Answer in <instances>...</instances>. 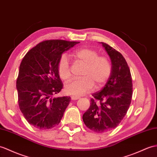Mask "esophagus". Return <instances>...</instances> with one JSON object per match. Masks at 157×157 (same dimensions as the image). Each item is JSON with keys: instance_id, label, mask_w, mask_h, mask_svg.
I'll return each mask as SVG.
<instances>
[{"instance_id": "obj_1", "label": "esophagus", "mask_w": 157, "mask_h": 157, "mask_svg": "<svg viewBox=\"0 0 157 157\" xmlns=\"http://www.w3.org/2000/svg\"><path fill=\"white\" fill-rule=\"evenodd\" d=\"M79 97H76V96H71V99L72 100H78L79 99Z\"/></svg>"}]
</instances>
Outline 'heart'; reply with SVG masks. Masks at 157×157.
<instances>
[{
    "mask_svg": "<svg viewBox=\"0 0 157 157\" xmlns=\"http://www.w3.org/2000/svg\"><path fill=\"white\" fill-rule=\"evenodd\" d=\"M74 59L84 65L82 77L73 79L65 84V92L69 95L80 96L94 90V83L97 87L102 86L110 78L112 65L110 60L105 57H100L96 51L83 47L75 50L72 53ZM58 73L59 77L65 82L71 78V73L70 62L66 56H62L58 63Z\"/></svg>",
    "mask_w": 157,
    "mask_h": 157,
    "instance_id": "1",
    "label": "heart"
}]
</instances>
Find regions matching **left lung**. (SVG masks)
Instances as JSON below:
<instances>
[{
  "mask_svg": "<svg viewBox=\"0 0 157 157\" xmlns=\"http://www.w3.org/2000/svg\"><path fill=\"white\" fill-rule=\"evenodd\" d=\"M100 43L110 58L112 73L103 88L92 94L94 98L82 117L87 128L97 133L108 132L118 126L132 96V77L124 57L106 43Z\"/></svg>",
  "mask_w": 157,
  "mask_h": 157,
  "instance_id": "1",
  "label": "left lung"
}]
</instances>
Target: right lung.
Returning a JSON list of instances; mask_svg holds the SVG:
<instances>
[{
  "instance_id": "add662e5",
  "label": "right lung",
  "mask_w": 157,
  "mask_h": 157,
  "mask_svg": "<svg viewBox=\"0 0 157 157\" xmlns=\"http://www.w3.org/2000/svg\"><path fill=\"white\" fill-rule=\"evenodd\" d=\"M79 42L47 40L25 55L17 79L18 101L31 125L48 130L59 124L70 104V97L52 98L63 88L58 73L62 54Z\"/></svg>"
}]
</instances>
